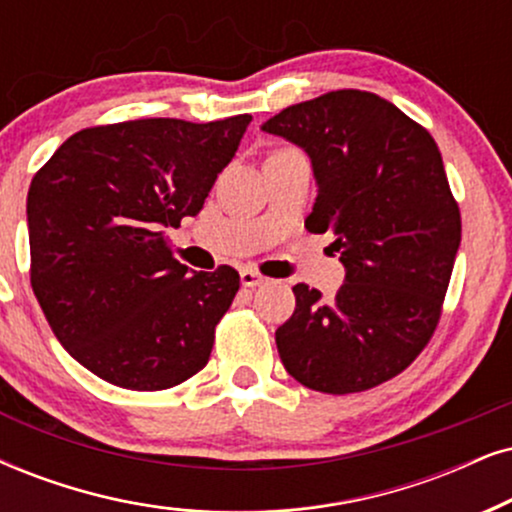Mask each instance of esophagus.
<instances>
[{"label":"esophagus","mask_w":512,"mask_h":512,"mask_svg":"<svg viewBox=\"0 0 512 512\" xmlns=\"http://www.w3.org/2000/svg\"><path fill=\"white\" fill-rule=\"evenodd\" d=\"M241 283L245 288H257L267 283V276H262L260 271L255 269H241Z\"/></svg>","instance_id":"34e87169"}]
</instances>
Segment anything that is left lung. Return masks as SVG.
<instances>
[{"instance_id": "left-lung-1", "label": "left lung", "mask_w": 512, "mask_h": 512, "mask_svg": "<svg viewBox=\"0 0 512 512\" xmlns=\"http://www.w3.org/2000/svg\"><path fill=\"white\" fill-rule=\"evenodd\" d=\"M312 160L309 231H333L345 283H297L276 347L297 383L364 392L404 371L435 333L461 245V212L428 129L359 89L295 103L262 125Z\"/></svg>"}]
</instances>
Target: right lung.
I'll return each mask as SVG.
<instances>
[{
  "label": "right lung",
  "mask_w": 512,
  "mask_h": 512,
  "mask_svg": "<svg viewBox=\"0 0 512 512\" xmlns=\"http://www.w3.org/2000/svg\"><path fill=\"white\" fill-rule=\"evenodd\" d=\"M250 120L89 127L32 177V290L58 342L106 383L167 390L208 364L241 276L189 271L163 229L203 210Z\"/></svg>",
  "instance_id": "obj_1"
}]
</instances>
